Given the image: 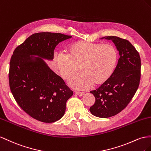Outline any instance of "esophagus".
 I'll return each mask as SVG.
<instances>
[{
    "label": "esophagus",
    "instance_id": "esophagus-1",
    "mask_svg": "<svg viewBox=\"0 0 151 151\" xmlns=\"http://www.w3.org/2000/svg\"><path fill=\"white\" fill-rule=\"evenodd\" d=\"M75 94L77 95L78 96H82L85 94L84 92H75Z\"/></svg>",
    "mask_w": 151,
    "mask_h": 151
}]
</instances>
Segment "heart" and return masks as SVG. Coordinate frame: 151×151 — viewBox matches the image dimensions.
<instances>
[{"mask_svg": "<svg viewBox=\"0 0 151 151\" xmlns=\"http://www.w3.org/2000/svg\"><path fill=\"white\" fill-rule=\"evenodd\" d=\"M118 59V53L110 44L86 41H76L67 49V55L59 54L55 63L62 78L68 80L80 70V73L70 81L72 87L83 90L93 83L101 85L113 73Z\"/></svg>", "mask_w": 151, "mask_h": 151, "instance_id": "b5f03b06", "label": "heart"}]
</instances>
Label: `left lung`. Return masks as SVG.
Listing matches in <instances>:
<instances>
[{"label":"left lung","mask_w":151,"mask_h":151,"mask_svg":"<svg viewBox=\"0 0 151 151\" xmlns=\"http://www.w3.org/2000/svg\"><path fill=\"white\" fill-rule=\"evenodd\" d=\"M102 38L113 41L120 56L110 78L90 92L96 98L94 104L90 107V113L106 118L120 113L134 96L140 83L141 61L139 53L128 40L115 36Z\"/></svg>","instance_id":"obj_1"}]
</instances>
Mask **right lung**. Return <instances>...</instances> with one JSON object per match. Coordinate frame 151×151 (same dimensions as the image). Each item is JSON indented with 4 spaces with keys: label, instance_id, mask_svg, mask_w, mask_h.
<instances>
[{
    "label": "right lung",
    "instance_id": "add662e5",
    "mask_svg": "<svg viewBox=\"0 0 151 151\" xmlns=\"http://www.w3.org/2000/svg\"><path fill=\"white\" fill-rule=\"evenodd\" d=\"M71 37L59 33H34L16 47L11 57V91L21 108L40 122L53 123L61 119L73 94L43 60H52L56 45Z\"/></svg>",
    "mask_w": 151,
    "mask_h": 151
}]
</instances>
